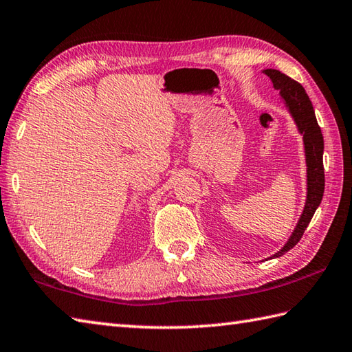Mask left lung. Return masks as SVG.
<instances>
[{"mask_svg":"<svg viewBox=\"0 0 352 352\" xmlns=\"http://www.w3.org/2000/svg\"><path fill=\"white\" fill-rule=\"evenodd\" d=\"M274 88L279 91L283 103L292 116L298 127V132L302 135L304 150H305V164H307V199L304 211L300 214L295 231L292 232L290 239L285 245L270 258H278L289 252L296 246L300 236L310 223L318 206L320 205L322 196L325 190V175H324V136H322L320 127L318 124L316 116H314L313 104L308 98L302 85L293 80L292 77L283 74L278 69H264Z\"/></svg>","mask_w":352,"mask_h":352,"instance_id":"left-lung-1","label":"left lung"}]
</instances>
